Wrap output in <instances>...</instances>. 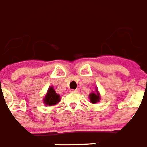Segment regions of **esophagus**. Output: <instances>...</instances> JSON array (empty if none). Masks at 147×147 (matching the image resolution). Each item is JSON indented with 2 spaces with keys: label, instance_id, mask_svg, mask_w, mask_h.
Wrapping results in <instances>:
<instances>
[{
  "label": "esophagus",
  "instance_id": "1",
  "mask_svg": "<svg viewBox=\"0 0 147 147\" xmlns=\"http://www.w3.org/2000/svg\"><path fill=\"white\" fill-rule=\"evenodd\" d=\"M70 92H78L77 89H70Z\"/></svg>",
  "mask_w": 147,
  "mask_h": 147
}]
</instances>
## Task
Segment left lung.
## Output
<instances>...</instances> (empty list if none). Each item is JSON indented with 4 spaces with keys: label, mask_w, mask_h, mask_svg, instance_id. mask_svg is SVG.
I'll list each match as a JSON object with an SVG mask.
<instances>
[{
    "label": "left lung",
    "mask_w": 147,
    "mask_h": 147,
    "mask_svg": "<svg viewBox=\"0 0 147 147\" xmlns=\"http://www.w3.org/2000/svg\"><path fill=\"white\" fill-rule=\"evenodd\" d=\"M96 93L94 92H91L89 94V100H90V102L92 103V104H96V102H98L100 99V93L97 91V89H96Z\"/></svg>",
    "instance_id": "obj_1"
}]
</instances>
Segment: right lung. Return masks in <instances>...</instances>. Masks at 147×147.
<instances>
[{"label":"right lung","instance_id":"add662e5","mask_svg":"<svg viewBox=\"0 0 147 147\" xmlns=\"http://www.w3.org/2000/svg\"><path fill=\"white\" fill-rule=\"evenodd\" d=\"M61 100L60 96L55 92V89L53 87H50L47 90V94L43 98V103L44 105L52 106V105H57Z\"/></svg>","mask_w":147,"mask_h":147}]
</instances>
